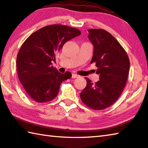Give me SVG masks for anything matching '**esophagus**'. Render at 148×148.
<instances>
[{"label":"esophagus","mask_w":148,"mask_h":148,"mask_svg":"<svg viewBox=\"0 0 148 148\" xmlns=\"http://www.w3.org/2000/svg\"><path fill=\"white\" fill-rule=\"evenodd\" d=\"M78 76H79L78 75H77L76 74H72V78H76V77H77Z\"/></svg>","instance_id":"esophagus-1"}]
</instances>
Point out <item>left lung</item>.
I'll list each match as a JSON object with an SVG mask.
<instances>
[{
  "label": "left lung",
  "mask_w": 148,
  "mask_h": 148,
  "mask_svg": "<svg viewBox=\"0 0 148 148\" xmlns=\"http://www.w3.org/2000/svg\"><path fill=\"white\" fill-rule=\"evenodd\" d=\"M88 38L94 46L91 63L95 62L99 80L95 84L86 77L87 86L80 98L95 110L106 109L121 95L130 69L129 57L119 42L108 32L101 29H88Z\"/></svg>",
  "instance_id": "8db88e82"
}]
</instances>
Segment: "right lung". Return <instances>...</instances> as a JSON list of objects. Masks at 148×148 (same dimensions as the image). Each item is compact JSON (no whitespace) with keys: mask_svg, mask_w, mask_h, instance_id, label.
Segmentation results:
<instances>
[{"mask_svg":"<svg viewBox=\"0 0 148 148\" xmlns=\"http://www.w3.org/2000/svg\"><path fill=\"white\" fill-rule=\"evenodd\" d=\"M80 34L77 29L51 25L33 32L22 44L17 56V75L31 99L38 103L52 101L62 82L72 77L70 72L60 73L51 62L66 42Z\"/></svg>","mask_w":148,"mask_h":148,"instance_id":"obj_1","label":"right lung"}]
</instances>
